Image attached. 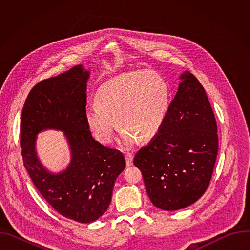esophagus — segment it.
<instances>
[{
	"label": "esophagus",
	"mask_w": 250,
	"mask_h": 250,
	"mask_svg": "<svg viewBox=\"0 0 250 250\" xmlns=\"http://www.w3.org/2000/svg\"><path fill=\"white\" fill-rule=\"evenodd\" d=\"M132 160H133L132 153H126L125 154V161H126V165L127 166H131L132 165Z\"/></svg>",
	"instance_id": "obj_1"
}]
</instances>
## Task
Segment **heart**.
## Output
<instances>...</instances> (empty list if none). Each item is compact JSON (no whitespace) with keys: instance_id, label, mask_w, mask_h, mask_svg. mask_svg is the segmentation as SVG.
Returning <instances> with one entry per match:
<instances>
[{"instance_id":"b5f03b06","label":"heart","mask_w":250,"mask_h":250,"mask_svg":"<svg viewBox=\"0 0 250 250\" xmlns=\"http://www.w3.org/2000/svg\"><path fill=\"white\" fill-rule=\"evenodd\" d=\"M168 82L153 71L121 74L100 86L96 104L86 108L85 119L94 136L103 145L113 139L116 123L120 141L129 147L137 140L148 141L160 131L169 112Z\"/></svg>"}]
</instances>
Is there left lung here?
<instances>
[{"mask_svg": "<svg viewBox=\"0 0 250 250\" xmlns=\"http://www.w3.org/2000/svg\"><path fill=\"white\" fill-rule=\"evenodd\" d=\"M156 136L133 164L141 171L151 203L165 210L186 208L208 189L218 149V126L202 84L189 71Z\"/></svg>", "mask_w": 250, "mask_h": 250, "instance_id": "1", "label": "left lung"}]
</instances>
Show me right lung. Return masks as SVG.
Wrapping results in <instances>:
<instances>
[{
  "label": "right lung",
  "mask_w": 250,
  "mask_h": 250,
  "mask_svg": "<svg viewBox=\"0 0 250 250\" xmlns=\"http://www.w3.org/2000/svg\"><path fill=\"white\" fill-rule=\"evenodd\" d=\"M89 72L74 66L41 81L27 95L21 120L23 165L42 196L61 216L78 223L98 220L108 209L117 177L125 167L123 153L95 140L85 119ZM63 130L71 162L58 174L48 172L35 152L42 130Z\"/></svg>",
  "instance_id": "right-lung-1"
}]
</instances>
